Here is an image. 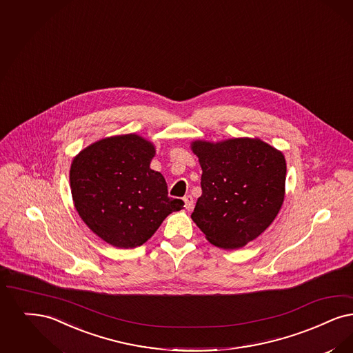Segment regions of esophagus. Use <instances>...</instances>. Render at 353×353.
I'll use <instances>...</instances> for the list:
<instances>
[{
	"mask_svg": "<svg viewBox=\"0 0 353 353\" xmlns=\"http://www.w3.org/2000/svg\"><path fill=\"white\" fill-rule=\"evenodd\" d=\"M183 202H185V208L190 212V210H193V208H194V199L192 196H186V197H183Z\"/></svg>",
	"mask_w": 353,
	"mask_h": 353,
	"instance_id": "obj_1",
	"label": "esophagus"
}]
</instances>
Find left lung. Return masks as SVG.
I'll list each match as a JSON object with an SVG mask.
<instances>
[{
	"label": "left lung",
	"instance_id": "obj_1",
	"mask_svg": "<svg viewBox=\"0 0 353 353\" xmlns=\"http://www.w3.org/2000/svg\"><path fill=\"white\" fill-rule=\"evenodd\" d=\"M202 168L192 219L208 240L235 250L264 232L281 209L286 163L280 151L260 139L193 141Z\"/></svg>",
	"mask_w": 353,
	"mask_h": 353
}]
</instances>
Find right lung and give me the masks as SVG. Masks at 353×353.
Wrapping results in <instances>:
<instances>
[{"mask_svg": "<svg viewBox=\"0 0 353 353\" xmlns=\"http://www.w3.org/2000/svg\"><path fill=\"white\" fill-rule=\"evenodd\" d=\"M155 148L135 134L112 137L86 147L72 161L74 208L96 235L117 248L150 239L181 199L168 197L161 173L150 168Z\"/></svg>", "mask_w": 353, "mask_h": 353, "instance_id": "1", "label": "right lung"}]
</instances>
